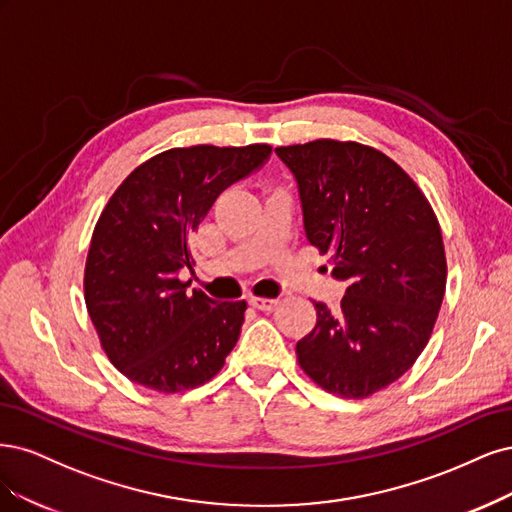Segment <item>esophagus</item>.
Here are the masks:
<instances>
[{"instance_id": "1", "label": "esophagus", "mask_w": 512, "mask_h": 512, "mask_svg": "<svg viewBox=\"0 0 512 512\" xmlns=\"http://www.w3.org/2000/svg\"><path fill=\"white\" fill-rule=\"evenodd\" d=\"M249 304H251L253 308H257V310H272V308H276L278 300H272V298H257V295H251Z\"/></svg>"}]
</instances>
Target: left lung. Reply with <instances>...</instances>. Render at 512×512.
<instances>
[{
  "label": "left lung",
  "instance_id": "left-lung-1",
  "mask_svg": "<svg viewBox=\"0 0 512 512\" xmlns=\"http://www.w3.org/2000/svg\"><path fill=\"white\" fill-rule=\"evenodd\" d=\"M274 153L298 183L308 242L332 253V276L346 283L338 310L315 302L298 361L323 389L366 398L398 381L432 336L447 285L436 214L376 148L315 140Z\"/></svg>",
  "mask_w": 512,
  "mask_h": 512
}]
</instances>
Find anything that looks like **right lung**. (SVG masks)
Instances as JSON below:
<instances>
[{"label": "right lung", "mask_w": 512, "mask_h": 512, "mask_svg": "<svg viewBox=\"0 0 512 512\" xmlns=\"http://www.w3.org/2000/svg\"><path fill=\"white\" fill-rule=\"evenodd\" d=\"M268 144L170 148L131 172L95 225L85 302L108 359L136 385H202L232 353L246 302L187 291L189 238L217 197L270 159Z\"/></svg>", "instance_id": "1"}]
</instances>
